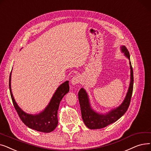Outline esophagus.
Here are the masks:
<instances>
[{
	"instance_id": "34e87169",
	"label": "esophagus",
	"mask_w": 151,
	"mask_h": 151,
	"mask_svg": "<svg viewBox=\"0 0 151 151\" xmlns=\"http://www.w3.org/2000/svg\"><path fill=\"white\" fill-rule=\"evenodd\" d=\"M81 81V77L78 76H74L71 80V84L73 85H76L78 84Z\"/></svg>"
}]
</instances>
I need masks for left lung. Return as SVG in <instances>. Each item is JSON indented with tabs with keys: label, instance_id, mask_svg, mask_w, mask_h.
Listing matches in <instances>:
<instances>
[{
	"label": "left lung",
	"instance_id": "left-lung-1",
	"mask_svg": "<svg viewBox=\"0 0 151 151\" xmlns=\"http://www.w3.org/2000/svg\"><path fill=\"white\" fill-rule=\"evenodd\" d=\"M120 51L129 60L130 68V81L125 99L120 106L106 113L98 112L91 107L87 91L83 88H82L78 91V97L81 106L82 118L85 125L90 129L95 130L103 128L115 122L124 116L130 105L133 87V68L130 62V54L127 48L124 45L120 46Z\"/></svg>",
	"mask_w": 151,
	"mask_h": 151
}]
</instances>
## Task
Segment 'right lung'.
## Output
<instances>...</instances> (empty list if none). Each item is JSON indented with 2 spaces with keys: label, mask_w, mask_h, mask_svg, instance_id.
Segmentation results:
<instances>
[{
  "label": "right lung",
  "mask_w": 151,
  "mask_h": 151,
  "mask_svg": "<svg viewBox=\"0 0 151 151\" xmlns=\"http://www.w3.org/2000/svg\"><path fill=\"white\" fill-rule=\"evenodd\" d=\"M12 72L9 79L10 95L13 106L18 112L21 120L27 127L37 132L50 133L53 131L58 124L57 114H58L60 103L64 95L69 91V81H67L63 82L57 88L48 104L44 111L39 114H31L26 113L21 109L13 97L11 88Z\"/></svg>",
  "instance_id": "1"
}]
</instances>
